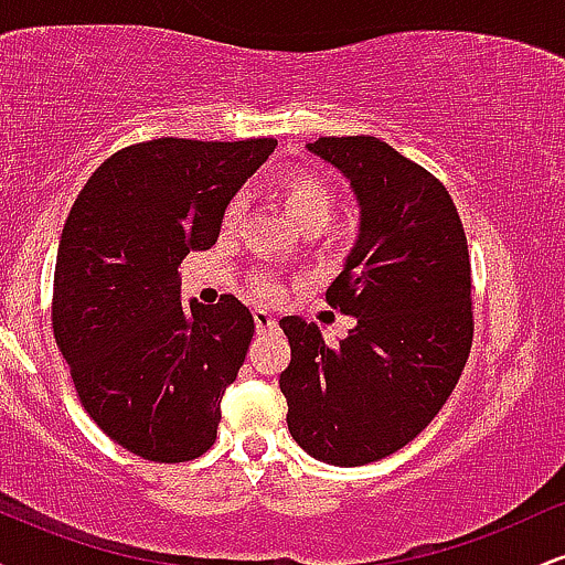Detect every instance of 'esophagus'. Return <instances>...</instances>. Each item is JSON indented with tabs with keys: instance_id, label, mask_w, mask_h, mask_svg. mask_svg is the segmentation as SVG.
Here are the masks:
<instances>
[{
	"instance_id": "obj_1",
	"label": "esophagus",
	"mask_w": 565,
	"mask_h": 565,
	"mask_svg": "<svg viewBox=\"0 0 565 565\" xmlns=\"http://www.w3.org/2000/svg\"><path fill=\"white\" fill-rule=\"evenodd\" d=\"M255 327H257V332H268V329H274L276 327V316H270L268 310H263V308H255Z\"/></svg>"
}]
</instances>
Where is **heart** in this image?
Returning a JSON list of instances; mask_svg holds the SVG:
<instances>
[{
	"label": "heart",
	"mask_w": 565,
	"mask_h": 565,
	"mask_svg": "<svg viewBox=\"0 0 565 565\" xmlns=\"http://www.w3.org/2000/svg\"><path fill=\"white\" fill-rule=\"evenodd\" d=\"M278 199L297 228H323L334 210V188L316 172H291L278 183ZM238 217V201L225 210V223ZM257 289L274 295L276 284L268 278H257Z\"/></svg>",
	"instance_id": "1"
}]
</instances>
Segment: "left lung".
I'll use <instances>...</instances> for the list:
<instances>
[{
    "label": "left lung",
    "instance_id": "left-lung-1",
    "mask_svg": "<svg viewBox=\"0 0 565 565\" xmlns=\"http://www.w3.org/2000/svg\"><path fill=\"white\" fill-rule=\"evenodd\" d=\"M359 204V236L327 300L353 316L340 345L284 316L278 377L291 438L313 459L359 468L404 449L446 404L472 345L470 255L444 185L369 135L308 142Z\"/></svg>",
    "mask_w": 565,
    "mask_h": 565
}]
</instances>
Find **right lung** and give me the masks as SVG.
<instances>
[{"mask_svg": "<svg viewBox=\"0 0 565 565\" xmlns=\"http://www.w3.org/2000/svg\"><path fill=\"white\" fill-rule=\"evenodd\" d=\"M274 148V138L138 142L103 161L71 206L55 342L95 425L142 459L188 462L215 444L255 319L233 295L180 302L178 265L217 242L225 206Z\"/></svg>", "mask_w": 565, "mask_h": 565, "instance_id": "add662e5", "label": "right lung"}]
</instances>
